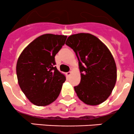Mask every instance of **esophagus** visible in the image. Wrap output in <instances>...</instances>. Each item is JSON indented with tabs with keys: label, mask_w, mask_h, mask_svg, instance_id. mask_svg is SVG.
Returning <instances> with one entry per match:
<instances>
[{
	"label": "esophagus",
	"mask_w": 134,
	"mask_h": 134,
	"mask_svg": "<svg viewBox=\"0 0 134 134\" xmlns=\"http://www.w3.org/2000/svg\"><path fill=\"white\" fill-rule=\"evenodd\" d=\"M71 71H68V72H67V76L68 77H70V75H71Z\"/></svg>",
	"instance_id": "1"
}]
</instances>
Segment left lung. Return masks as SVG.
<instances>
[{"instance_id": "1", "label": "left lung", "mask_w": 134, "mask_h": 134, "mask_svg": "<svg viewBox=\"0 0 134 134\" xmlns=\"http://www.w3.org/2000/svg\"><path fill=\"white\" fill-rule=\"evenodd\" d=\"M66 44L74 50L79 61L81 81L74 87L78 98L87 105L103 103L111 94L116 81V66L111 53L89 33L70 36Z\"/></svg>"}]
</instances>
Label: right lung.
Instances as JSON below:
<instances>
[{"mask_svg": "<svg viewBox=\"0 0 134 134\" xmlns=\"http://www.w3.org/2000/svg\"><path fill=\"white\" fill-rule=\"evenodd\" d=\"M66 38L64 35L43 34L29 43L18 58V83L34 105H49L59 96L66 77L55 66V57Z\"/></svg>", "mask_w": 134, "mask_h": 134, "instance_id": "add662e5", "label": "right lung"}]
</instances>
